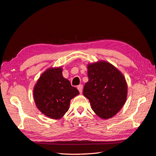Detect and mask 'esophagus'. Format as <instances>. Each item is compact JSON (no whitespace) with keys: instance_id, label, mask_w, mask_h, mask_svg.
<instances>
[{"instance_id":"obj_1","label":"esophagus","mask_w":156,"mask_h":156,"mask_svg":"<svg viewBox=\"0 0 156 156\" xmlns=\"http://www.w3.org/2000/svg\"><path fill=\"white\" fill-rule=\"evenodd\" d=\"M77 89L79 90V91L80 92V93H81L83 91V85L82 84H79V85L77 86Z\"/></svg>"}]
</instances>
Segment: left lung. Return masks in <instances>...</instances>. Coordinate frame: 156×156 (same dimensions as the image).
<instances>
[{
	"mask_svg": "<svg viewBox=\"0 0 156 156\" xmlns=\"http://www.w3.org/2000/svg\"><path fill=\"white\" fill-rule=\"evenodd\" d=\"M88 81L83 94L90 103L92 109L102 119H111L125 104L127 85L124 75L104 60L88 64Z\"/></svg>",
	"mask_w": 156,
	"mask_h": 156,
	"instance_id": "1",
	"label": "left lung"
}]
</instances>
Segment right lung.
Listing matches in <instances>:
<instances>
[{"mask_svg": "<svg viewBox=\"0 0 156 156\" xmlns=\"http://www.w3.org/2000/svg\"><path fill=\"white\" fill-rule=\"evenodd\" d=\"M79 94L62 75V67L49 68L41 75L33 89L37 108L50 119L62 118L69 107L70 100Z\"/></svg>", "mask_w": 156, "mask_h": 156, "instance_id": "right-lung-1", "label": "right lung"}]
</instances>
